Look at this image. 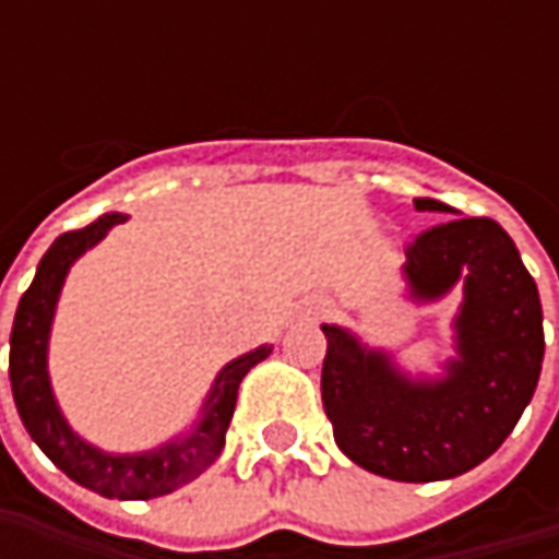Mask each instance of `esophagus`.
Masks as SVG:
<instances>
[{
	"label": "esophagus",
	"instance_id": "1",
	"mask_svg": "<svg viewBox=\"0 0 559 559\" xmlns=\"http://www.w3.org/2000/svg\"><path fill=\"white\" fill-rule=\"evenodd\" d=\"M313 317H323L326 313V301H320V305H313Z\"/></svg>",
	"mask_w": 559,
	"mask_h": 559
}]
</instances>
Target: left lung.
<instances>
[{
    "label": "left lung",
    "instance_id": "obj_1",
    "mask_svg": "<svg viewBox=\"0 0 559 559\" xmlns=\"http://www.w3.org/2000/svg\"><path fill=\"white\" fill-rule=\"evenodd\" d=\"M414 207L461 214L436 199H414ZM401 280L414 305H436L461 286L454 357L439 376H414L392 352L323 323V411L342 454L376 476L454 479L504 444L535 395L545 360L542 298L513 239L488 217L426 229L407 248Z\"/></svg>",
    "mask_w": 559,
    "mask_h": 559
}]
</instances>
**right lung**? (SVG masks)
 Segmentation results:
<instances>
[{"instance_id": "obj_1", "label": "right lung", "mask_w": 559, "mask_h": 559, "mask_svg": "<svg viewBox=\"0 0 559 559\" xmlns=\"http://www.w3.org/2000/svg\"><path fill=\"white\" fill-rule=\"evenodd\" d=\"M123 221L130 217L120 211L102 214L90 226L58 236L52 248L43 254L31 289L21 295L17 313H14L9 379L14 407L21 414L24 429L61 473H68L76 485L96 491L102 498L148 501V498H162V495L177 491L180 485L192 483L221 457L226 429L236 411L239 382L254 364L270 357L273 345H258L254 352L233 357L224 370L214 376L195 423L180 436L162 441L158 448L136 451V454H111L83 436H76L74 426L58 407L52 379H49V338H52L55 308H58V298L74 261H80L90 248L108 236L111 226Z\"/></svg>"}]
</instances>
